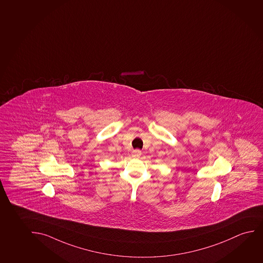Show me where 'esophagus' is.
I'll return each mask as SVG.
<instances>
[{"label": "esophagus", "mask_w": 263, "mask_h": 263, "mask_svg": "<svg viewBox=\"0 0 263 263\" xmlns=\"http://www.w3.org/2000/svg\"><path fill=\"white\" fill-rule=\"evenodd\" d=\"M132 155H133L134 158H140V156L141 155V152L140 149H135V151H134L133 153H132Z\"/></svg>", "instance_id": "1"}]
</instances>
